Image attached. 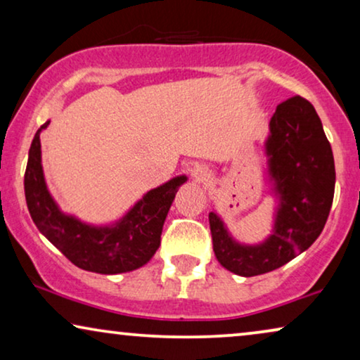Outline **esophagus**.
I'll return each instance as SVG.
<instances>
[{
  "instance_id": "1",
  "label": "esophagus",
  "mask_w": 360,
  "mask_h": 360,
  "mask_svg": "<svg viewBox=\"0 0 360 360\" xmlns=\"http://www.w3.org/2000/svg\"><path fill=\"white\" fill-rule=\"evenodd\" d=\"M190 174L196 181H203L210 176L208 169H206V167H203V165H193V167H191Z\"/></svg>"
}]
</instances>
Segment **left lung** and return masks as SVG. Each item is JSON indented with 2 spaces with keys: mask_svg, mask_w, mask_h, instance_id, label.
Segmentation results:
<instances>
[{
  "mask_svg": "<svg viewBox=\"0 0 360 360\" xmlns=\"http://www.w3.org/2000/svg\"><path fill=\"white\" fill-rule=\"evenodd\" d=\"M269 193L275 198L272 231L257 244L234 239L216 211L210 213L218 262L240 277L282 267L311 245L326 224L336 170L321 120L309 101L293 96L277 106L264 144Z\"/></svg>",
  "mask_w": 360,
  "mask_h": 360,
  "instance_id": "left-lung-1",
  "label": "left lung"
}]
</instances>
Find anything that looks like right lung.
<instances>
[{
	"label": "right lung",
	"mask_w": 360,
	"mask_h": 360,
	"mask_svg": "<svg viewBox=\"0 0 360 360\" xmlns=\"http://www.w3.org/2000/svg\"><path fill=\"white\" fill-rule=\"evenodd\" d=\"M49 122H44L34 136L24 175V193L34 224L72 264L88 272L115 275L146 265L159 249L167 213L186 176H174L149 190L110 224L85 223L63 213L47 188L41 132Z\"/></svg>",
	"instance_id": "right-lung-1"
}]
</instances>
